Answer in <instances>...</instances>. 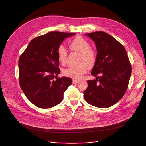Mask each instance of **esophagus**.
Segmentation results:
<instances>
[{
    "label": "esophagus",
    "mask_w": 146,
    "mask_h": 146,
    "mask_svg": "<svg viewBox=\"0 0 146 146\" xmlns=\"http://www.w3.org/2000/svg\"><path fill=\"white\" fill-rule=\"evenodd\" d=\"M73 82L74 83V84H77V83L79 82V81L76 80H73Z\"/></svg>",
    "instance_id": "esophagus-1"
}]
</instances>
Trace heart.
Returning a JSON list of instances; mask_svg holds the SVG:
<instances>
[{
  "label": "heart",
  "mask_w": 146,
  "mask_h": 146,
  "mask_svg": "<svg viewBox=\"0 0 146 146\" xmlns=\"http://www.w3.org/2000/svg\"><path fill=\"white\" fill-rule=\"evenodd\" d=\"M70 50L80 53L77 66H70L63 70L64 76L79 80L87 72L88 68L94 66L97 60V53L91 48V44L86 39L80 36H76L69 44ZM58 59L62 65L66 64L68 58V52L64 46H59L57 50Z\"/></svg>",
  "instance_id": "1"
}]
</instances>
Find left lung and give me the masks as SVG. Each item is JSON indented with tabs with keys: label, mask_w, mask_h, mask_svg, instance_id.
<instances>
[{
	"label": "left lung",
	"mask_w": 146,
	"mask_h": 146,
	"mask_svg": "<svg viewBox=\"0 0 146 146\" xmlns=\"http://www.w3.org/2000/svg\"><path fill=\"white\" fill-rule=\"evenodd\" d=\"M86 35L96 46L97 60L91 74L97 77L87 81L84 97L94 106L107 108L117 103L125 94L132 66L124 47L113 36L102 31Z\"/></svg>",
	"instance_id": "8db88e82"
}]
</instances>
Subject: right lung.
I'll return each mask as SVG.
<instances>
[{
  "label": "right lung",
  "mask_w": 146,
  "mask_h": 146,
  "mask_svg": "<svg viewBox=\"0 0 146 146\" xmlns=\"http://www.w3.org/2000/svg\"><path fill=\"white\" fill-rule=\"evenodd\" d=\"M70 33L53 31L31 40L18 60L19 82L29 100L38 108L48 109L60 103L72 84L69 77L59 78L57 50Z\"/></svg>",
  "instance_id": "obj_1"
}]
</instances>
